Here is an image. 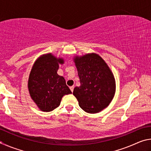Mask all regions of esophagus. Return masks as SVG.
I'll return each instance as SVG.
<instances>
[{"instance_id":"obj_1","label":"esophagus","mask_w":151,"mask_h":151,"mask_svg":"<svg viewBox=\"0 0 151 151\" xmlns=\"http://www.w3.org/2000/svg\"><path fill=\"white\" fill-rule=\"evenodd\" d=\"M74 88H75V86H70V91H72V92H73Z\"/></svg>"}]
</instances>
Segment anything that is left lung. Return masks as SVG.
Listing matches in <instances>:
<instances>
[{"instance_id": "1", "label": "left lung", "mask_w": 151, "mask_h": 151, "mask_svg": "<svg viewBox=\"0 0 151 151\" xmlns=\"http://www.w3.org/2000/svg\"><path fill=\"white\" fill-rule=\"evenodd\" d=\"M75 63L81 82L73 94L81 108L88 113H96L109 105L115 92L114 76L106 63L92 53L76 57Z\"/></svg>"}]
</instances>
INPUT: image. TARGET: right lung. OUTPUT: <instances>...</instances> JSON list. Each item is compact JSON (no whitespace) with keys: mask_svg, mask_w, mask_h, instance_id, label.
<instances>
[{"mask_svg":"<svg viewBox=\"0 0 151 151\" xmlns=\"http://www.w3.org/2000/svg\"><path fill=\"white\" fill-rule=\"evenodd\" d=\"M62 58L51 54L40 57L30 71L28 88L30 96L42 111L49 112L60 105L65 94L72 93L66 85L65 78L57 74Z\"/></svg>","mask_w":151,"mask_h":151,"instance_id":"add662e5","label":"right lung"}]
</instances>
